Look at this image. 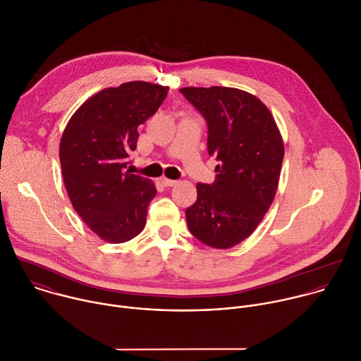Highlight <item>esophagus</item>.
Wrapping results in <instances>:
<instances>
[{
    "mask_svg": "<svg viewBox=\"0 0 361 361\" xmlns=\"http://www.w3.org/2000/svg\"><path fill=\"white\" fill-rule=\"evenodd\" d=\"M161 183H163L164 187H174L177 184L176 180H170V178H166V177L161 180Z\"/></svg>",
    "mask_w": 361,
    "mask_h": 361,
    "instance_id": "1",
    "label": "esophagus"
}]
</instances>
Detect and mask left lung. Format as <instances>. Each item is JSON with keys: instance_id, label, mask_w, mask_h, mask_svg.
<instances>
[{"instance_id": "left-lung-1", "label": "left lung", "mask_w": 361, "mask_h": 361, "mask_svg": "<svg viewBox=\"0 0 361 361\" xmlns=\"http://www.w3.org/2000/svg\"><path fill=\"white\" fill-rule=\"evenodd\" d=\"M183 95L209 124L207 148L217 178L197 184V201L185 210L191 234L224 250L259 227L279 188L284 142L262 99L231 87H185Z\"/></svg>"}]
</instances>
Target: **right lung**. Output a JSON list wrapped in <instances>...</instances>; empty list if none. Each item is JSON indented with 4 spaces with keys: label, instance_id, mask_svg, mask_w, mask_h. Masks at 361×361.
Returning <instances> with one entry per match:
<instances>
[{
    "label": "right lung",
    "instance_id": "obj_1",
    "mask_svg": "<svg viewBox=\"0 0 361 361\" xmlns=\"http://www.w3.org/2000/svg\"><path fill=\"white\" fill-rule=\"evenodd\" d=\"M169 87L130 81L85 99L71 116L60 141L67 194L77 214L101 240L118 244L145 227L154 183L127 169L138 126L156 114Z\"/></svg>",
    "mask_w": 361,
    "mask_h": 361
}]
</instances>
